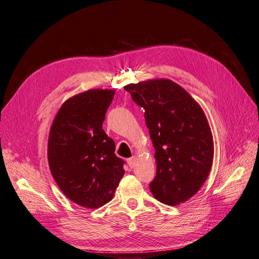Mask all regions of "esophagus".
I'll list each match as a JSON object with an SVG mask.
<instances>
[{"label": "esophagus", "mask_w": 259, "mask_h": 259, "mask_svg": "<svg viewBox=\"0 0 259 259\" xmlns=\"http://www.w3.org/2000/svg\"><path fill=\"white\" fill-rule=\"evenodd\" d=\"M136 162H137V158H136L135 155H133L132 158L127 159V164H128V166H130V167H134V166H135V164H136Z\"/></svg>", "instance_id": "1"}]
</instances>
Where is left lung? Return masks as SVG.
Instances as JSON below:
<instances>
[{
	"label": "left lung",
	"mask_w": 259,
	"mask_h": 259,
	"mask_svg": "<svg viewBox=\"0 0 259 259\" xmlns=\"http://www.w3.org/2000/svg\"><path fill=\"white\" fill-rule=\"evenodd\" d=\"M124 90L145 109L155 149L156 174L149 185L153 197L171 206L186 202L205 183L213 164V135L204 111L167 79L128 84Z\"/></svg>",
	"instance_id": "8db88e82"
}]
</instances>
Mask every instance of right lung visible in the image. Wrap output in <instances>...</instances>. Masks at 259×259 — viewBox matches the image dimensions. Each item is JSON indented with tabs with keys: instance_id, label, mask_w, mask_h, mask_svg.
Listing matches in <instances>:
<instances>
[{
	"instance_id": "obj_1",
	"label": "right lung",
	"mask_w": 259,
	"mask_h": 259,
	"mask_svg": "<svg viewBox=\"0 0 259 259\" xmlns=\"http://www.w3.org/2000/svg\"><path fill=\"white\" fill-rule=\"evenodd\" d=\"M114 93L94 89L67 99L50 131L51 173L66 197L86 208L111 201L124 175V161L103 130Z\"/></svg>"
}]
</instances>
